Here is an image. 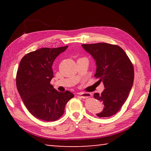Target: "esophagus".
Returning <instances> with one entry per match:
<instances>
[{
	"label": "esophagus",
	"mask_w": 151,
	"mask_h": 151,
	"mask_svg": "<svg viewBox=\"0 0 151 151\" xmlns=\"http://www.w3.org/2000/svg\"><path fill=\"white\" fill-rule=\"evenodd\" d=\"M81 98L83 99H86V98H89L92 96V94L89 93H85V92H81L78 94Z\"/></svg>",
	"instance_id": "obj_1"
}]
</instances>
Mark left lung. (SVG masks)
<instances>
[{"mask_svg": "<svg viewBox=\"0 0 151 151\" xmlns=\"http://www.w3.org/2000/svg\"><path fill=\"white\" fill-rule=\"evenodd\" d=\"M96 60L94 76L104 83L101 94L94 97L103 102V111L96 114L99 117H109L118 112L129 96L134 81V67L122 48L108 43L82 45Z\"/></svg>", "mask_w": 151, "mask_h": 151, "instance_id": "obj_1", "label": "left lung"}]
</instances>
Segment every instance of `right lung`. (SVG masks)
<instances>
[{
	"instance_id": "add662e5",
	"label": "right lung",
	"mask_w": 151,
	"mask_h": 151,
	"mask_svg": "<svg viewBox=\"0 0 151 151\" xmlns=\"http://www.w3.org/2000/svg\"><path fill=\"white\" fill-rule=\"evenodd\" d=\"M68 46L41 48L24 55L17 73V90L30 113L45 121H55L64 114L66 104L74 97L70 92L60 93L50 83L54 77L53 62Z\"/></svg>"
}]
</instances>
